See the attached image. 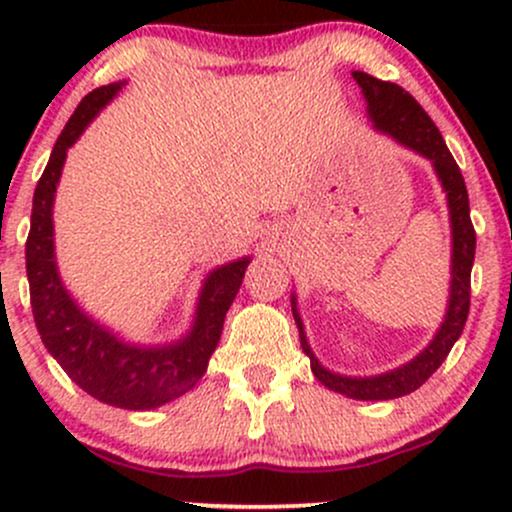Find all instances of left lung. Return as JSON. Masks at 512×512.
<instances>
[{"label":"left lung","mask_w":512,"mask_h":512,"mask_svg":"<svg viewBox=\"0 0 512 512\" xmlns=\"http://www.w3.org/2000/svg\"><path fill=\"white\" fill-rule=\"evenodd\" d=\"M356 84L361 86L363 98H366V113L378 132L390 134L395 142L407 149L416 151L419 156L428 158L433 163L440 185H443L445 197H448V214H450V231H452V255H450V296L445 317L440 322L436 337L431 344L395 370H387L380 375H339L330 368L322 366L317 356L310 349L305 339L303 320L296 308V293H291V310L296 317L298 334H301V346L310 358L315 378L330 390L351 399H363V402H383V399L404 397L409 392L419 390L421 385L431 378L440 368L455 346L464 330V322L469 315V276H472L474 248H477V233H474L472 219H469V197L460 166L445 146L438 127L433 125L431 117L421 108L414 98L404 91L402 86L380 81L366 72H354Z\"/></svg>","instance_id":"1"}]
</instances>
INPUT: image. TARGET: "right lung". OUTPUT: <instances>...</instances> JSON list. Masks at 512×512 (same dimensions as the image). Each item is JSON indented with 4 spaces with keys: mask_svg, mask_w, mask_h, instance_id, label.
<instances>
[{
    "mask_svg": "<svg viewBox=\"0 0 512 512\" xmlns=\"http://www.w3.org/2000/svg\"><path fill=\"white\" fill-rule=\"evenodd\" d=\"M125 81L91 91L52 149L43 178L33 195L31 233L26 240V272L31 284V308L40 339L50 356L81 390L98 402L129 411L156 409L173 402L199 383L221 339L223 320L243 284L252 257L211 269L197 298L190 332L170 344H132L93 320L62 284L55 260L57 182L62 178L67 149L113 98Z\"/></svg>",
    "mask_w": 512,
    "mask_h": 512,
    "instance_id": "1",
    "label": "right lung"
}]
</instances>
